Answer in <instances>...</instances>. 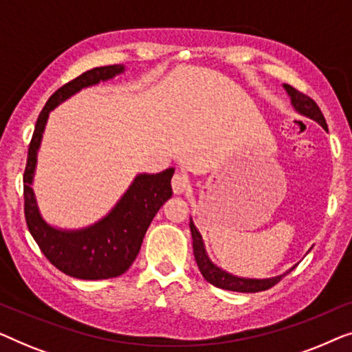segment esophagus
Returning a JSON list of instances; mask_svg holds the SVG:
<instances>
[{"mask_svg": "<svg viewBox=\"0 0 352 352\" xmlns=\"http://www.w3.org/2000/svg\"><path fill=\"white\" fill-rule=\"evenodd\" d=\"M171 187H173V192L179 195L187 189V187H189V181H187V177L184 175H179V173H176V175L173 176V179H171Z\"/></svg>", "mask_w": 352, "mask_h": 352, "instance_id": "1", "label": "esophagus"}]
</instances>
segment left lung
I'll return each instance as SVG.
<instances>
[{
	"mask_svg": "<svg viewBox=\"0 0 352 352\" xmlns=\"http://www.w3.org/2000/svg\"><path fill=\"white\" fill-rule=\"evenodd\" d=\"M283 89L287 91L288 98H290V104L292 107L295 109V112L302 115V117L314 120V122L319 123L322 128L327 129L324 115H322L319 105H317L314 100L307 98L306 94L300 93V91H296L295 88H292L290 85H283ZM189 226H190V234H192V247H194V256L201 276H204L205 280L210 282L211 285L223 288V290L240 292V293H256V292L267 290V288L276 285L278 280H282V277H285L287 274L292 272L296 266V264L295 266H292L288 271L280 274V276L267 277V278H250V277L234 276V274L224 271L223 267L216 266V264L211 261L208 253H206L204 237H201L200 230L197 229V226L194 224L192 218H190Z\"/></svg>",
	"mask_w": 352,
	"mask_h": 352,
	"instance_id": "8db88e82",
	"label": "left lung"
}]
</instances>
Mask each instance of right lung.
Returning a JSON list of instances; mask_svg holds the SVG:
<instances>
[{
    "label": "right lung",
    "mask_w": 352,
    "mask_h": 352,
    "mask_svg": "<svg viewBox=\"0 0 352 352\" xmlns=\"http://www.w3.org/2000/svg\"><path fill=\"white\" fill-rule=\"evenodd\" d=\"M126 67L105 65L85 72L78 78L56 91L38 117L28 148L27 168L23 173L25 219L32 237L52 266L67 276L81 280H102L122 276L136 259L157 211L171 199V177L175 168L162 173H139L112 210L96 223L78 229L57 228L43 218L33 190L38 152L50 113L81 89L113 80L123 75Z\"/></svg>",
    "instance_id": "obj_1"
}]
</instances>
